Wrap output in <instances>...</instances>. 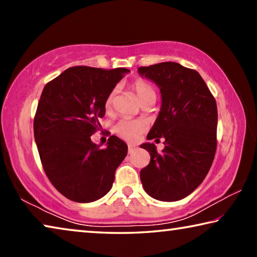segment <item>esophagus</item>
<instances>
[{
  "label": "esophagus",
  "instance_id": "esophagus-1",
  "mask_svg": "<svg viewBox=\"0 0 257 257\" xmlns=\"http://www.w3.org/2000/svg\"><path fill=\"white\" fill-rule=\"evenodd\" d=\"M136 149H137V147L135 146V145H128V153H129V154L134 153V152L136 151Z\"/></svg>",
  "mask_w": 257,
  "mask_h": 257
}]
</instances>
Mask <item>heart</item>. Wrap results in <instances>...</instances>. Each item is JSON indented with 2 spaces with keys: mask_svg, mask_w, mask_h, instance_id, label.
Returning a JSON list of instances; mask_svg holds the SVG:
<instances>
[{
  "mask_svg": "<svg viewBox=\"0 0 257 257\" xmlns=\"http://www.w3.org/2000/svg\"><path fill=\"white\" fill-rule=\"evenodd\" d=\"M133 89L136 92L138 98L141 99L142 103H145L147 99L150 98H156V93L154 87L152 86L149 81L144 79H137L133 82ZM116 94V89H113L112 92L108 94V96L105 99V108L110 110L112 107L113 101H114ZM146 123L144 121L141 120H133V119H121L118 121V123L114 125V132L119 135L121 138L125 139L128 142H133L135 139L139 137L145 132Z\"/></svg>",
  "mask_w": 257,
  "mask_h": 257,
  "instance_id": "b5f03b06",
  "label": "heart"
}]
</instances>
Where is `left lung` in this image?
Segmentation results:
<instances>
[{
	"label": "left lung",
	"instance_id": "1",
	"mask_svg": "<svg viewBox=\"0 0 257 257\" xmlns=\"http://www.w3.org/2000/svg\"><path fill=\"white\" fill-rule=\"evenodd\" d=\"M138 73L161 92L159 115L147 139L164 138L162 153L154 143L141 145L151 155L141 181L158 201H180L202 184L214 159L216 102L201 75L177 62L141 67Z\"/></svg>",
	"mask_w": 257,
	"mask_h": 257
}]
</instances>
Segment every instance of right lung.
<instances>
[{
  "label": "right lung",
  "instance_id": "right-lung-1",
  "mask_svg": "<svg viewBox=\"0 0 257 257\" xmlns=\"http://www.w3.org/2000/svg\"><path fill=\"white\" fill-rule=\"evenodd\" d=\"M129 70L72 67L43 89L34 119V136L47 178L77 203L102 198L112 188L128 146L111 136L105 149L90 136L105 114V99Z\"/></svg>",
  "mask_w": 257,
  "mask_h": 257
}]
</instances>
